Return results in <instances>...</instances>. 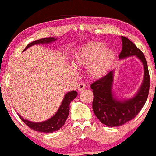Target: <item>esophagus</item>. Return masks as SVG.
<instances>
[{"label": "esophagus", "mask_w": 156, "mask_h": 156, "mask_svg": "<svg viewBox=\"0 0 156 156\" xmlns=\"http://www.w3.org/2000/svg\"><path fill=\"white\" fill-rule=\"evenodd\" d=\"M85 88H86V85L84 83H80L78 85V90L80 91H80L84 90V89H85Z\"/></svg>", "instance_id": "obj_1"}]
</instances>
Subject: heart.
I'll return each mask as SVG.
<instances>
[{"label":"heart","mask_w":156,"mask_h":156,"mask_svg":"<svg viewBox=\"0 0 156 156\" xmlns=\"http://www.w3.org/2000/svg\"><path fill=\"white\" fill-rule=\"evenodd\" d=\"M105 48V44L100 42H91L85 44L75 55L74 66H89V73L92 78L105 76L115 56L114 50Z\"/></svg>","instance_id":"heart-1"}]
</instances>
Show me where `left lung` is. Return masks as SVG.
<instances>
[{"mask_svg":"<svg viewBox=\"0 0 156 156\" xmlns=\"http://www.w3.org/2000/svg\"><path fill=\"white\" fill-rule=\"evenodd\" d=\"M122 48L119 58L136 55L142 62L144 78L139 91L133 98L119 101L112 92L114 70L91 85L93 90V112L101 123L108 127H117L131 120L139 114L147 99L150 89V75L144 55L130 39L121 37Z\"/></svg>","mask_w":156,"mask_h":156,"instance_id":"8db88e82","label":"left lung"}]
</instances>
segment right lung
Masks as SVG:
<instances>
[{
  "instance_id": "1",
  "label": "right lung",
  "mask_w": 156,
  "mask_h": 156,
  "mask_svg": "<svg viewBox=\"0 0 156 156\" xmlns=\"http://www.w3.org/2000/svg\"><path fill=\"white\" fill-rule=\"evenodd\" d=\"M55 40H56V38H53V37H48V38H43L38 39V40H35L31 42L30 44H28L26 48L23 50V51H26V49H28L31 46L34 45V44H49L51 43V42H53ZM77 95H78V93H77L76 91H71V92H67L64 95L63 101L62 102V104H61L60 107L58 108L57 112L55 113L53 117L44 122H33L25 119L19 114H18L21 120L34 130L46 133H53V132L59 130L64 125L65 121L67 120L68 117V115H69V104H70L71 101H73L76 98Z\"/></svg>"
}]
</instances>
